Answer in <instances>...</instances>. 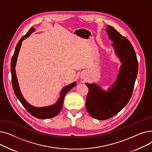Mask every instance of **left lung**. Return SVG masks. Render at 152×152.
I'll list each match as a JSON object with an SVG mask.
<instances>
[{
  "instance_id": "left-lung-1",
  "label": "left lung",
  "mask_w": 152,
  "mask_h": 152,
  "mask_svg": "<svg viewBox=\"0 0 152 152\" xmlns=\"http://www.w3.org/2000/svg\"><path fill=\"white\" fill-rule=\"evenodd\" d=\"M106 31L121 65L116 81L107 91L95 83L86 84L89 89L86 110L92 118L100 120L116 115L127 105L138 72L137 56L129 40L111 26H107Z\"/></svg>"
}]
</instances>
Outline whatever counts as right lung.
I'll use <instances>...</instances> for the list:
<instances>
[{"label":"right lung","instance_id":"obj_1","mask_svg":"<svg viewBox=\"0 0 152 152\" xmlns=\"http://www.w3.org/2000/svg\"><path fill=\"white\" fill-rule=\"evenodd\" d=\"M35 29L33 27L30 28V29L28 31L27 34L23 36L20 41L17 44V46H16L15 52L13 53V55L12 56V61H11V73H12V86L13 89L14 91V92L17 96V99L20 100V102L21 103L23 106L25 107V108L28 111V112L33 116L39 118V119H48L51 118L53 117H55L57 116L61 110L63 103L64 101V98H65V95L68 92H69L72 88L76 86V83L73 82L66 86H65L64 88H63L60 92V97L58 98V100L57 101L55 104L47 106V107H36L33 105H30L28 103L26 100L24 99L23 95L21 93L19 84L18 82V79L17 77V75H16V71H15V66L16 64H17V58L18 56L19 51L20 50V48L21 46V42H23V40L28 38L32 33L34 32Z\"/></svg>","mask_w":152,"mask_h":152}]
</instances>
